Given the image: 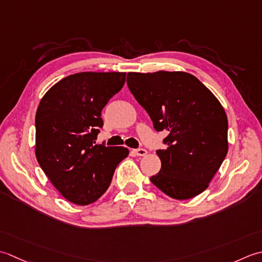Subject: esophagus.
Returning a JSON list of instances; mask_svg holds the SVG:
<instances>
[{
    "mask_svg": "<svg viewBox=\"0 0 262 262\" xmlns=\"http://www.w3.org/2000/svg\"><path fill=\"white\" fill-rule=\"evenodd\" d=\"M132 152L135 154L136 156H145V155L147 154V150L143 148H138V149H133Z\"/></svg>",
    "mask_w": 262,
    "mask_h": 262,
    "instance_id": "obj_1",
    "label": "esophagus"
}]
</instances>
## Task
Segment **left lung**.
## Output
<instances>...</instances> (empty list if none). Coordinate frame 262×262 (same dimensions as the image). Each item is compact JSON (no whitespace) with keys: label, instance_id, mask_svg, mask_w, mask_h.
I'll use <instances>...</instances> for the list:
<instances>
[{"label":"left lung","instance_id":"obj_1","mask_svg":"<svg viewBox=\"0 0 262 262\" xmlns=\"http://www.w3.org/2000/svg\"><path fill=\"white\" fill-rule=\"evenodd\" d=\"M126 83L155 130L168 133L163 140L166 148L156 151L162 168L151 176V183L178 200L200 194L227 154L228 122L223 106L186 72H130Z\"/></svg>","mask_w":262,"mask_h":262}]
</instances>
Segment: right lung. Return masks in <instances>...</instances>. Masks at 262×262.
<instances>
[{
    "mask_svg": "<svg viewBox=\"0 0 262 262\" xmlns=\"http://www.w3.org/2000/svg\"><path fill=\"white\" fill-rule=\"evenodd\" d=\"M124 72H81L54 84L36 113V158L67 200L86 206L108 189L129 155L124 147L98 145L101 111L125 82Z\"/></svg>",
    "mask_w": 262,
    "mask_h": 262,
    "instance_id": "add662e5",
    "label": "right lung"
}]
</instances>
